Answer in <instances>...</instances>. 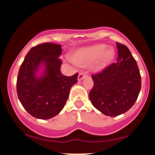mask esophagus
Wrapping results in <instances>:
<instances>
[{
  "mask_svg": "<svg viewBox=\"0 0 155 155\" xmlns=\"http://www.w3.org/2000/svg\"><path fill=\"white\" fill-rule=\"evenodd\" d=\"M86 76H87V73H85V72H81V73H79V76H78V81L80 82V81H82V79H83L84 78L86 77Z\"/></svg>",
  "mask_w": 155,
  "mask_h": 155,
  "instance_id": "obj_1",
  "label": "esophagus"
}]
</instances>
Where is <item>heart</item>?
Wrapping results in <instances>:
<instances>
[{
    "instance_id": "obj_1",
    "label": "heart",
    "mask_w": 155,
    "mask_h": 155,
    "mask_svg": "<svg viewBox=\"0 0 155 155\" xmlns=\"http://www.w3.org/2000/svg\"><path fill=\"white\" fill-rule=\"evenodd\" d=\"M115 56L114 48L107 47V45L104 43H99L79 48L70 56V59L73 63L82 68L92 64L94 71L100 72L112 63Z\"/></svg>"
}]
</instances>
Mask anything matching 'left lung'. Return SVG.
Segmentation results:
<instances>
[{
    "instance_id": "obj_1",
    "label": "left lung",
    "mask_w": 155,
    "mask_h": 155,
    "mask_svg": "<svg viewBox=\"0 0 155 155\" xmlns=\"http://www.w3.org/2000/svg\"><path fill=\"white\" fill-rule=\"evenodd\" d=\"M118 59L102 71L92 76L94 87L89 98L97 110L107 116H117L135 104L141 89V76L129 48L116 43Z\"/></svg>"
}]
</instances>
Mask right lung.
<instances>
[{
    "label": "right lung",
    "instance_id": "obj_1",
    "mask_svg": "<svg viewBox=\"0 0 155 155\" xmlns=\"http://www.w3.org/2000/svg\"><path fill=\"white\" fill-rule=\"evenodd\" d=\"M61 45L45 43L31 48L17 77L18 97L34 118L49 119L64 107L78 74L65 76L61 72Z\"/></svg>",
    "mask_w": 155,
    "mask_h": 155
}]
</instances>
